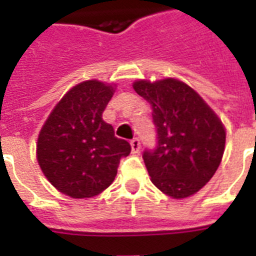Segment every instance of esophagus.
<instances>
[{
	"label": "esophagus",
	"instance_id": "obj_1",
	"mask_svg": "<svg viewBox=\"0 0 256 256\" xmlns=\"http://www.w3.org/2000/svg\"><path fill=\"white\" fill-rule=\"evenodd\" d=\"M130 144H132V152L136 154V152H140V140H138V138H134V140H132V142H130Z\"/></svg>",
	"mask_w": 256,
	"mask_h": 256
}]
</instances>
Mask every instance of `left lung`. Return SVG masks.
Wrapping results in <instances>:
<instances>
[{"label": "left lung", "mask_w": 256, "mask_h": 256, "mask_svg": "<svg viewBox=\"0 0 256 256\" xmlns=\"http://www.w3.org/2000/svg\"><path fill=\"white\" fill-rule=\"evenodd\" d=\"M132 88L152 108L156 146L142 154L152 182L171 198L195 194L222 160L226 144L222 122L190 86L178 80L136 81Z\"/></svg>", "instance_id": "1"}]
</instances>
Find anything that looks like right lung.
Returning <instances> with one entry per match:
<instances>
[{
  "label": "right lung",
  "instance_id": "obj_1",
  "mask_svg": "<svg viewBox=\"0 0 256 256\" xmlns=\"http://www.w3.org/2000/svg\"><path fill=\"white\" fill-rule=\"evenodd\" d=\"M112 92V86L96 80L74 86L41 128L38 164L48 180L72 198H90L108 188L120 160L132 152L102 120Z\"/></svg>",
  "mask_w": 256,
  "mask_h": 256
}]
</instances>
